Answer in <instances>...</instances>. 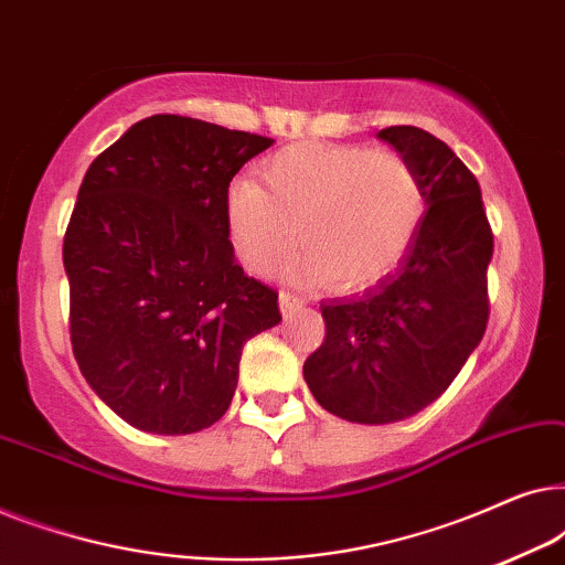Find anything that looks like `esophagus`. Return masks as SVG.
Segmentation results:
<instances>
[{
    "instance_id": "esophagus-1",
    "label": "esophagus",
    "mask_w": 565,
    "mask_h": 565,
    "mask_svg": "<svg viewBox=\"0 0 565 565\" xmlns=\"http://www.w3.org/2000/svg\"><path fill=\"white\" fill-rule=\"evenodd\" d=\"M298 308H303V298H298V296H292V292H280V311L282 313H292V311H298Z\"/></svg>"
}]
</instances>
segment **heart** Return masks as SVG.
<instances>
[{
  "label": "heart",
  "mask_w": 565,
  "mask_h": 565,
  "mask_svg": "<svg viewBox=\"0 0 565 565\" xmlns=\"http://www.w3.org/2000/svg\"><path fill=\"white\" fill-rule=\"evenodd\" d=\"M226 195L231 249L246 269L269 275L300 238L292 273L358 292L385 280L412 246L427 192L404 153L362 143L285 146Z\"/></svg>",
  "instance_id": "b5f03b06"
}]
</instances>
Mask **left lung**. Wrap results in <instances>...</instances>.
<instances>
[{"label": "left lung", "mask_w": 565, "mask_h": 565, "mask_svg": "<svg viewBox=\"0 0 565 565\" xmlns=\"http://www.w3.org/2000/svg\"><path fill=\"white\" fill-rule=\"evenodd\" d=\"M377 136L416 167L429 207L396 273L321 303L327 337L303 365L313 398L358 424L406 419L443 396L489 323L493 234L473 172L422 128Z\"/></svg>", "instance_id": "1"}]
</instances>
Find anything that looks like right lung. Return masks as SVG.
<instances>
[{"label": "right lung", "mask_w": 565, "mask_h": 565, "mask_svg": "<svg viewBox=\"0 0 565 565\" xmlns=\"http://www.w3.org/2000/svg\"><path fill=\"white\" fill-rule=\"evenodd\" d=\"M273 138L151 115L92 161L64 236L68 334L92 391L130 427L190 435L226 414L246 339L277 290L236 265L234 174Z\"/></svg>", "instance_id": "obj_1"}]
</instances>
